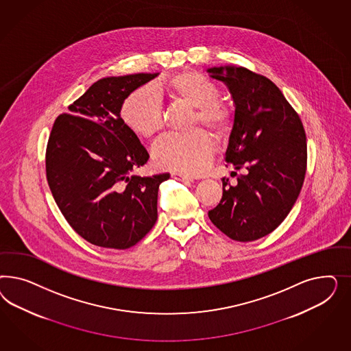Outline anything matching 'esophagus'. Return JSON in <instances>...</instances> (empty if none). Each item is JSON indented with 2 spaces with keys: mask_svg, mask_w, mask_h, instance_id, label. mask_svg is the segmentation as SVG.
I'll use <instances>...</instances> for the list:
<instances>
[{
  "mask_svg": "<svg viewBox=\"0 0 351 351\" xmlns=\"http://www.w3.org/2000/svg\"><path fill=\"white\" fill-rule=\"evenodd\" d=\"M171 176H172L173 179H176V180L193 181V178H191V176H188V175H184V173H180V172H172V173H171Z\"/></svg>",
  "mask_w": 351,
  "mask_h": 351,
  "instance_id": "obj_1",
  "label": "esophagus"
}]
</instances>
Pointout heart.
Returning <instances> with one entry per match:
<instances>
[{
	"mask_svg": "<svg viewBox=\"0 0 351 351\" xmlns=\"http://www.w3.org/2000/svg\"><path fill=\"white\" fill-rule=\"evenodd\" d=\"M167 101L176 106L194 109L189 128L195 130L182 136L163 138L154 149V160L160 169L195 175L202 172L213 153L211 136L229 135L234 126V108L220 99V87L211 78L194 71H184L163 78L157 86ZM125 128L136 136L152 140L163 128V109L160 100L147 88H140L123 100L119 110Z\"/></svg>",
	"mask_w": 351,
	"mask_h": 351,
	"instance_id": "1",
	"label": "heart"
}]
</instances>
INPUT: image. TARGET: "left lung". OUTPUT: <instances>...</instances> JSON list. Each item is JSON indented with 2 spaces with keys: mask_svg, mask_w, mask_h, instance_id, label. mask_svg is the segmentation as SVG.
Wrapping results in <instances>:
<instances>
[{
  "mask_svg": "<svg viewBox=\"0 0 351 351\" xmlns=\"http://www.w3.org/2000/svg\"><path fill=\"white\" fill-rule=\"evenodd\" d=\"M208 72L228 85L235 104L225 160L245 170L234 185L223 178V198L208 217L230 239L251 242L276 230L296 202L306 173V134L298 112L265 75L243 66Z\"/></svg>",
  "mask_w": 351,
  "mask_h": 351,
  "instance_id": "1",
  "label": "left lung"
}]
</instances>
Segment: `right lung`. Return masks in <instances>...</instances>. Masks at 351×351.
<instances>
[{
    "mask_svg": "<svg viewBox=\"0 0 351 351\" xmlns=\"http://www.w3.org/2000/svg\"><path fill=\"white\" fill-rule=\"evenodd\" d=\"M157 73L106 77L53 122L46 179L65 220L87 242L126 250L157 221L158 189L170 173L131 175L148 152L121 121L123 100Z\"/></svg>",
    "mask_w": 351,
    "mask_h": 351,
    "instance_id": "1",
    "label": "right lung"
}]
</instances>
